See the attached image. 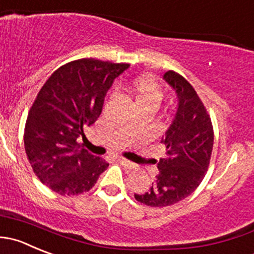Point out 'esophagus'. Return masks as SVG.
<instances>
[{
	"mask_svg": "<svg viewBox=\"0 0 254 254\" xmlns=\"http://www.w3.org/2000/svg\"><path fill=\"white\" fill-rule=\"evenodd\" d=\"M118 161H119L122 165H124L125 167H127V169H134L135 167V165L132 164V162H130L129 160H127V159H123V157H119V159H118Z\"/></svg>",
	"mask_w": 254,
	"mask_h": 254,
	"instance_id": "esophagus-1",
	"label": "esophagus"
}]
</instances>
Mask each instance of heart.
Segmentation results:
<instances>
[{
    "label": "heart",
    "mask_w": 254,
    "mask_h": 254,
    "mask_svg": "<svg viewBox=\"0 0 254 254\" xmlns=\"http://www.w3.org/2000/svg\"><path fill=\"white\" fill-rule=\"evenodd\" d=\"M124 89L134 99L136 108L150 107L157 109L164 99L161 88L150 78H139L125 83Z\"/></svg>",
    "instance_id": "obj_1"
}]
</instances>
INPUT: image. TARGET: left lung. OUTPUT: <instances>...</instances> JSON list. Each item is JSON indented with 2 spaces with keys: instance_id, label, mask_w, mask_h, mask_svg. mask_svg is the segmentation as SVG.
Listing matches in <instances>:
<instances>
[{
  "instance_id": "1",
  "label": "left lung",
  "mask_w": 254,
  "mask_h": 254,
  "mask_svg": "<svg viewBox=\"0 0 254 254\" xmlns=\"http://www.w3.org/2000/svg\"><path fill=\"white\" fill-rule=\"evenodd\" d=\"M164 79L176 92L179 105L162 136L166 155L157 164L156 180L147 192L134 195L150 207L175 205L191 195L207 172L213 147L212 122L192 85L174 70L165 73Z\"/></svg>"
}]
</instances>
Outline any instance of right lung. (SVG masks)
<instances>
[{
    "label": "right lung",
    "instance_id": "1",
    "mask_svg": "<svg viewBox=\"0 0 254 254\" xmlns=\"http://www.w3.org/2000/svg\"><path fill=\"white\" fill-rule=\"evenodd\" d=\"M127 63L94 58L72 61L48 78L24 127V150L36 176L62 196L87 192L109 166L80 149V136L102 113L104 98Z\"/></svg>",
    "mask_w": 254,
    "mask_h": 254
}]
</instances>
